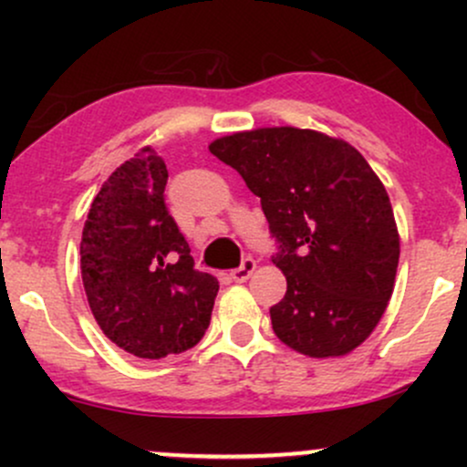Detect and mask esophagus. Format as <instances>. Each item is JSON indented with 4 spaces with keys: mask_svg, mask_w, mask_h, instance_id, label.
<instances>
[{
    "mask_svg": "<svg viewBox=\"0 0 467 467\" xmlns=\"http://www.w3.org/2000/svg\"><path fill=\"white\" fill-rule=\"evenodd\" d=\"M254 270H256V261L254 259H244V264H241V267H237V270L230 272V276H233V281L244 283V281H248L252 275H254Z\"/></svg>",
    "mask_w": 467,
    "mask_h": 467,
    "instance_id": "esophagus-1",
    "label": "esophagus"
}]
</instances>
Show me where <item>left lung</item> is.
<instances>
[{
    "instance_id": "8db88e82",
    "label": "left lung",
    "mask_w": 467,
    "mask_h": 467,
    "mask_svg": "<svg viewBox=\"0 0 467 467\" xmlns=\"http://www.w3.org/2000/svg\"><path fill=\"white\" fill-rule=\"evenodd\" d=\"M239 171L278 245L287 278L272 329L307 358L360 347L393 296L400 233L389 192L356 147L298 127H259L208 144Z\"/></svg>"
}]
</instances>
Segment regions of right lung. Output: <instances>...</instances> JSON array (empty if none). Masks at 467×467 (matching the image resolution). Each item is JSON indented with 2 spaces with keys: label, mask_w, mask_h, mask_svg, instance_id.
<instances>
[{
  "label": "right lung",
  "mask_w": 467,
  "mask_h": 467,
  "mask_svg": "<svg viewBox=\"0 0 467 467\" xmlns=\"http://www.w3.org/2000/svg\"><path fill=\"white\" fill-rule=\"evenodd\" d=\"M169 171L151 147L96 192L80 239V276L96 323L142 360L189 351L211 325L219 281L197 272L164 206Z\"/></svg>",
  "instance_id": "add662e5"
}]
</instances>
